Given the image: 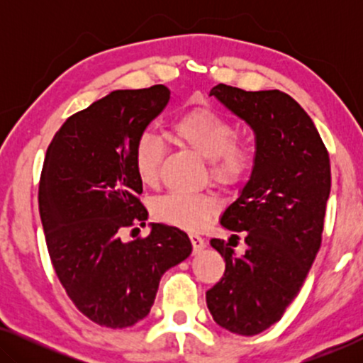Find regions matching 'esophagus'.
Masks as SVG:
<instances>
[{
    "label": "esophagus",
    "mask_w": 363,
    "mask_h": 363,
    "mask_svg": "<svg viewBox=\"0 0 363 363\" xmlns=\"http://www.w3.org/2000/svg\"><path fill=\"white\" fill-rule=\"evenodd\" d=\"M190 241L193 245V251H195V252H200L206 247L205 240H203V238L198 236V235H190Z\"/></svg>",
    "instance_id": "esophagus-1"
}]
</instances>
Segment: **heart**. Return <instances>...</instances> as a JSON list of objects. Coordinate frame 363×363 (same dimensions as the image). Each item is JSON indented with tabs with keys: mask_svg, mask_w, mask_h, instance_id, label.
Listing matches in <instances>:
<instances>
[{
	"mask_svg": "<svg viewBox=\"0 0 363 363\" xmlns=\"http://www.w3.org/2000/svg\"><path fill=\"white\" fill-rule=\"evenodd\" d=\"M172 135L210 162L213 182L233 186L245 180L255 163V152L247 143L238 142L236 130L226 118L208 107H193L172 123ZM133 168L140 183L157 185L160 177L163 147L152 133H142L133 145ZM218 210L211 195L168 193L153 203V213L167 225L186 231H200Z\"/></svg>",
	"mask_w": 363,
	"mask_h": 363,
	"instance_id": "heart-1",
	"label": "heart"
}]
</instances>
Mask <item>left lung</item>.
Listing matches in <instances>:
<instances>
[{
	"label": "left lung",
	"instance_id": "obj_1",
	"mask_svg": "<svg viewBox=\"0 0 363 363\" xmlns=\"http://www.w3.org/2000/svg\"><path fill=\"white\" fill-rule=\"evenodd\" d=\"M210 96L252 128L256 152L250 180L220 220L226 230L246 231L247 250L236 256L230 242L210 241L226 267L206 306L223 329L256 335L281 319L319 251L329 153L312 118L284 92L218 84Z\"/></svg>",
	"mask_w": 363,
	"mask_h": 363
}]
</instances>
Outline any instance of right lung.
Wrapping results in <instances>:
<instances>
[{"instance_id":"obj_1","label":"right lung","mask_w":363,"mask_h":363,"mask_svg":"<svg viewBox=\"0 0 363 363\" xmlns=\"http://www.w3.org/2000/svg\"><path fill=\"white\" fill-rule=\"evenodd\" d=\"M168 101L165 86L113 91L69 117L44 158L39 213L52 266L77 309L111 329L147 317L162 276L193 250L185 231L162 223L123 240L148 218L133 145Z\"/></svg>"}]
</instances>
